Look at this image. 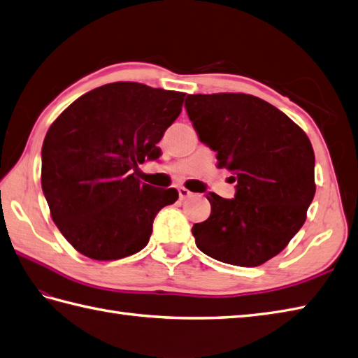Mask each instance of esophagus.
<instances>
[{"label": "esophagus", "mask_w": 358, "mask_h": 358, "mask_svg": "<svg viewBox=\"0 0 358 358\" xmlns=\"http://www.w3.org/2000/svg\"><path fill=\"white\" fill-rule=\"evenodd\" d=\"M192 195V192L189 191V189H186V187H178V196H180V200H186V199H189V196Z\"/></svg>", "instance_id": "34e87169"}]
</instances>
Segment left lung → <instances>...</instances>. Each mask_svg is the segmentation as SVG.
<instances>
[{
    "mask_svg": "<svg viewBox=\"0 0 358 358\" xmlns=\"http://www.w3.org/2000/svg\"><path fill=\"white\" fill-rule=\"evenodd\" d=\"M185 108L217 166L237 181L235 199L206 196L210 215L192 234L201 252L254 268L283 250L306 222L315 195L314 149L300 126L248 94L187 95Z\"/></svg>",
    "mask_w": 358,
    "mask_h": 358,
    "instance_id": "1",
    "label": "left lung"
}]
</instances>
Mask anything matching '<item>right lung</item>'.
Instances as JSON below:
<instances>
[{
  "label": "right lung",
  "instance_id": "1",
  "mask_svg": "<svg viewBox=\"0 0 358 358\" xmlns=\"http://www.w3.org/2000/svg\"><path fill=\"white\" fill-rule=\"evenodd\" d=\"M186 94L120 81L75 100L43 143L41 186L63 237L92 260H120L148 245L155 215L177 189L141 183L138 164L178 118Z\"/></svg>",
  "mask_w": 358,
  "mask_h": 358
}]
</instances>
